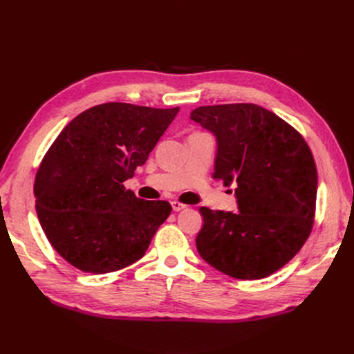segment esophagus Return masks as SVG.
Here are the masks:
<instances>
[{"instance_id": "1", "label": "esophagus", "mask_w": 354, "mask_h": 354, "mask_svg": "<svg viewBox=\"0 0 354 354\" xmlns=\"http://www.w3.org/2000/svg\"><path fill=\"white\" fill-rule=\"evenodd\" d=\"M171 203H172V208H174L175 212H179V211L187 208V205H185V203H180V202H178V201H172Z\"/></svg>"}]
</instances>
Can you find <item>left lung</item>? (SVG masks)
<instances>
[{"label": "left lung", "instance_id": "8db88e82", "mask_svg": "<svg viewBox=\"0 0 354 354\" xmlns=\"http://www.w3.org/2000/svg\"><path fill=\"white\" fill-rule=\"evenodd\" d=\"M191 119L216 138L214 178L236 185L238 203V214L199 209V255L239 280L271 275L301 250L313 228L317 169L308 145L252 103L201 106Z\"/></svg>", "mask_w": 354, "mask_h": 354}]
</instances>
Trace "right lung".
<instances>
[{"label": "right lung", "mask_w": 354, "mask_h": 354, "mask_svg": "<svg viewBox=\"0 0 354 354\" xmlns=\"http://www.w3.org/2000/svg\"><path fill=\"white\" fill-rule=\"evenodd\" d=\"M179 107L103 103L74 118L34 182L35 211L53 248L76 268L106 274L140 259L171 215L166 201L126 189Z\"/></svg>", "instance_id": "1"}]
</instances>
